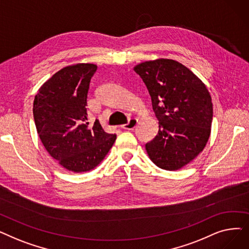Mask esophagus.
Listing matches in <instances>:
<instances>
[{"mask_svg":"<svg viewBox=\"0 0 249 249\" xmlns=\"http://www.w3.org/2000/svg\"><path fill=\"white\" fill-rule=\"evenodd\" d=\"M137 122H138V121H137V119H135V118H130L128 123L122 125L121 127H122V129H124V130H133V129L136 127Z\"/></svg>","mask_w":249,"mask_h":249,"instance_id":"obj_1","label":"esophagus"}]
</instances>
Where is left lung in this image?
Instances as JSON below:
<instances>
[{"mask_svg":"<svg viewBox=\"0 0 249 249\" xmlns=\"http://www.w3.org/2000/svg\"><path fill=\"white\" fill-rule=\"evenodd\" d=\"M145 84L159 133L145 144L149 159L166 171H177L197 158L211 133L212 99L206 86L181 63L166 58L137 64Z\"/></svg>","mask_w":249,"mask_h":249,"instance_id":"8db88e82","label":"left lung"}]
</instances>
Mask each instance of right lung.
<instances>
[{"mask_svg":"<svg viewBox=\"0 0 249 249\" xmlns=\"http://www.w3.org/2000/svg\"><path fill=\"white\" fill-rule=\"evenodd\" d=\"M93 63L63 68L39 89L33 116L39 137L51 158L73 173L89 172L107 155L116 134L104 131L99 120L88 121L87 99Z\"/></svg>","mask_w":249,"mask_h":249,"instance_id":"add662e5","label":"right lung"}]
</instances>
